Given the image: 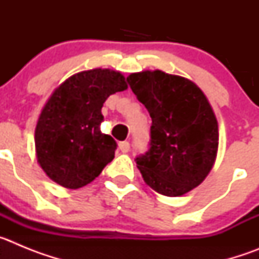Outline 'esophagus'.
I'll return each instance as SVG.
<instances>
[{"mask_svg":"<svg viewBox=\"0 0 259 259\" xmlns=\"http://www.w3.org/2000/svg\"><path fill=\"white\" fill-rule=\"evenodd\" d=\"M119 150L122 153H127L130 150V143L128 141H122V143H119Z\"/></svg>","mask_w":259,"mask_h":259,"instance_id":"34e87169","label":"esophagus"}]
</instances>
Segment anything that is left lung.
<instances>
[{"label":"left lung","instance_id":"left-lung-1","mask_svg":"<svg viewBox=\"0 0 259 259\" xmlns=\"http://www.w3.org/2000/svg\"><path fill=\"white\" fill-rule=\"evenodd\" d=\"M152 118L150 148L136 158L150 188L178 197L205 180L218 153V122L209 100L193 81L161 70L127 77Z\"/></svg>","mask_w":259,"mask_h":259}]
</instances>
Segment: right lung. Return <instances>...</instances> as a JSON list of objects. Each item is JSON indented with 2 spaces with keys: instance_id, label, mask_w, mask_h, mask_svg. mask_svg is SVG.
<instances>
[{
  "instance_id": "1",
  "label": "right lung",
  "mask_w": 259,
  "mask_h": 259,
  "mask_svg": "<svg viewBox=\"0 0 259 259\" xmlns=\"http://www.w3.org/2000/svg\"><path fill=\"white\" fill-rule=\"evenodd\" d=\"M127 88L120 72L95 68L72 75L52 93L35 130L36 157L49 179L81 188L113 161L116 143L100 131L101 109L110 95Z\"/></svg>"
}]
</instances>
